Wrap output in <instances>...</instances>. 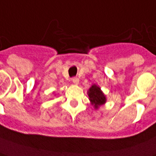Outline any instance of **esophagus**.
<instances>
[{
	"label": "esophagus",
	"instance_id": "esophagus-1",
	"mask_svg": "<svg viewBox=\"0 0 156 156\" xmlns=\"http://www.w3.org/2000/svg\"><path fill=\"white\" fill-rule=\"evenodd\" d=\"M72 82H73V83H75V84H78L79 80H78V78H77V77H73V78H72Z\"/></svg>",
	"mask_w": 156,
	"mask_h": 156
}]
</instances>
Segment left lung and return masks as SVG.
Returning a JSON list of instances; mask_svg holds the SVG:
<instances>
[{"mask_svg":"<svg viewBox=\"0 0 156 156\" xmlns=\"http://www.w3.org/2000/svg\"><path fill=\"white\" fill-rule=\"evenodd\" d=\"M89 97L91 103L94 105L95 108H98L101 105L105 103V96L101 92V89L96 85H93L89 89Z\"/></svg>","mask_w":156,"mask_h":156,"instance_id":"left-lung-1","label":"left lung"}]
</instances>
